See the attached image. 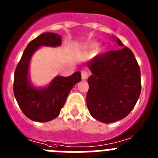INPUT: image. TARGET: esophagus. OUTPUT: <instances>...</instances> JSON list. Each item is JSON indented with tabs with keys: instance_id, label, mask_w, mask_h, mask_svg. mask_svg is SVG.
I'll return each instance as SVG.
<instances>
[{
	"instance_id": "34e87169",
	"label": "esophagus",
	"mask_w": 158,
	"mask_h": 158,
	"mask_svg": "<svg viewBox=\"0 0 158 158\" xmlns=\"http://www.w3.org/2000/svg\"><path fill=\"white\" fill-rule=\"evenodd\" d=\"M88 76H89V73L87 72V71H81V78L82 80H85L86 78L88 77Z\"/></svg>"
}]
</instances>
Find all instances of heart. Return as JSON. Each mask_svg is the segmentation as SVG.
I'll use <instances>...</instances> for the list:
<instances>
[{"label": "heart", "mask_w": 158, "mask_h": 158, "mask_svg": "<svg viewBox=\"0 0 158 158\" xmlns=\"http://www.w3.org/2000/svg\"><path fill=\"white\" fill-rule=\"evenodd\" d=\"M96 47V44H93V45H91V47ZM100 47H96V51H100Z\"/></svg>", "instance_id": "b5f03b06"}]
</instances>
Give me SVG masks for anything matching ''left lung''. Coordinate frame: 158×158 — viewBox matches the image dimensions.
I'll list each match as a JSON object with an SVG mask.
<instances>
[{"mask_svg": "<svg viewBox=\"0 0 158 158\" xmlns=\"http://www.w3.org/2000/svg\"><path fill=\"white\" fill-rule=\"evenodd\" d=\"M120 50L110 51L87 62L92 75L86 96L90 115L110 123L125 118L132 111L141 93V73L133 52L118 38Z\"/></svg>", "mask_w": 158, "mask_h": 158, "instance_id": "1", "label": "left lung"}]
</instances>
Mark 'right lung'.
Here are the masks:
<instances>
[{
	"instance_id": "1",
	"label": "right lung",
	"mask_w": 158,
	"mask_h": 158,
	"mask_svg": "<svg viewBox=\"0 0 158 158\" xmlns=\"http://www.w3.org/2000/svg\"><path fill=\"white\" fill-rule=\"evenodd\" d=\"M62 37L46 32L28 43L14 74L13 91L23 113L35 122H48L60 114L73 87L81 81L79 71L69 77L57 76L47 86L36 87L30 80L29 65L34 53L41 47H56L62 44Z\"/></svg>"
}]
</instances>
